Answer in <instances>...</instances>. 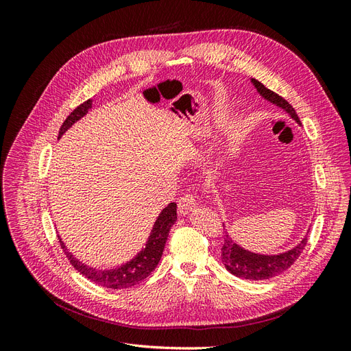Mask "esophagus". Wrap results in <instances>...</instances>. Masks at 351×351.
<instances>
[{
    "mask_svg": "<svg viewBox=\"0 0 351 351\" xmlns=\"http://www.w3.org/2000/svg\"><path fill=\"white\" fill-rule=\"evenodd\" d=\"M196 205H197L196 196L186 195V196H183L182 199L178 200V214L182 215V217H186V215L190 214V212L195 210Z\"/></svg>",
    "mask_w": 351,
    "mask_h": 351,
    "instance_id": "esophagus-1",
    "label": "esophagus"
}]
</instances>
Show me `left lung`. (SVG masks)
Instances as JSON below:
<instances>
[{"instance_id":"obj_1","label":"left lung","mask_w":351,"mask_h":351,"mask_svg":"<svg viewBox=\"0 0 351 351\" xmlns=\"http://www.w3.org/2000/svg\"><path fill=\"white\" fill-rule=\"evenodd\" d=\"M250 82L265 101H268L274 104L275 107L281 108L284 112L289 114V117H291L297 124L302 125L294 108L284 98L265 88L256 79H250ZM307 232H309V230H307ZM307 232L302 239V241L297 243L290 250L275 254H263L244 249L239 243H236V240H232V237L228 234V231H226L224 244H222L221 249V261L224 263V267L227 268L228 272H231L234 277L243 280L262 281L277 277V275L289 269L297 261V258L300 256V253L303 252L307 243Z\"/></svg>"}]
</instances>
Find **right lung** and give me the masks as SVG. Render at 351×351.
Segmentation results:
<instances>
[{
  "label": "right lung",
  "mask_w": 351,
  "mask_h": 351,
  "mask_svg": "<svg viewBox=\"0 0 351 351\" xmlns=\"http://www.w3.org/2000/svg\"><path fill=\"white\" fill-rule=\"evenodd\" d=\"M90 108L92 99H88L86 102L79 105V107L67 117L66 121L62 123L58 132V139H61L62 134H64L73 124H76L80 119H83V117L90 111ZM176 221L177 205L174 202H171V204H168L161 212H159V215L156 217L152 230L149 232V237L145 241V246L137 252L130 261L110 269H99L90 267L88 263H83L80 259L74 256L71 252H69L67 246L60 236L58 239L62 250H64L70 263L73 265V268H76L83 277H86L88 280L101 287H105V289L121 290L139 284L156 268L158 262L161 261L169 230L176 224Z\"/></svg>",
  "instance_id": "obj_1"
}]
</instances>
